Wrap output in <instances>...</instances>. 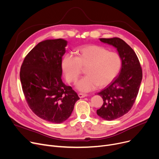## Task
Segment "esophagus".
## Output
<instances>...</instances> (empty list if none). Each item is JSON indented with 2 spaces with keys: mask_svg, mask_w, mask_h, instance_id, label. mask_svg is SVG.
<instances>
[{
  "mask_svg": "<svg viewBox=\"0 0 159 159\" xmlns=\"http://www.w3.org/2000/svg\"><path fill=\"white\" fill-rule=\"evenodd\" d=\"M88 95L86 94H84V93H79V97L81 98H84L85 97H86Z\"/></svg>",
  "mask_w": 159,
  "mask_h": 159,
  "instance_id": "1",
  "label": "esophagus"
}]
</instances>
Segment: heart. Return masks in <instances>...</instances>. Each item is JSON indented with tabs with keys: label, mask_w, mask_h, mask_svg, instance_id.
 Here are the masks:
<instances>
[{
	"label": "heart",
	"mask_w": 159,
	"mask_h": 159,
	"mask_svg": "<svg viewBox=\"0 0 159 159\" xmlns=\"http://www.w3.org/2000/svg\"><path fill=\"white\" fill-rule=\"evenodd\" d=\"M121 65V58L117 53L97 46L80 48L77 57L67 54L62 61V68L69 82L77 80L81 73V66H87V75L76 83V88L83 93L93 91L98 86L102 88L109 84L117 76Z\"/></svg>",
	"instance_id": "heart-1"
}]
</instances>
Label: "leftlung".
<instances>
[{
    "instance_id": "8db88e82",
    "label": "left lung",
    "mask_w": 159,
    "mask_h": 159,
    "mask_svg": "<svg viewBox=\"0 0 159 159\" xmlns=\"http://www.w3.org/2000/svg\"><path fill=\"white\" fill-rule=\"evenodd\" d=\"M100 40L115 48L122 60L119 76L98 93L104 102L97 110V115L104 120H113L127 113L134 104L143 79V71L136 53L126 42L116 37Z\"/></svg>"
}]
</instances>
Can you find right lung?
Here are the masks:
<instances>
[{"mask_svg": "<svg viewBox=\"0 0 159 159\" xmlns=\"http://www.w3.org/2000/svg\"><path fill=\"white\" fill-rule=\"evenodd\" d=\"M67 40L49 39L39 43L25 57L20 79L30 109L46 121L60 124L68 119L79 98L62 80V58Z\"/></svg>", "mask_w": 159, "mask_h": 159, "instance_id": "right-lung-1", "label": "right lung"}]
</instances>
